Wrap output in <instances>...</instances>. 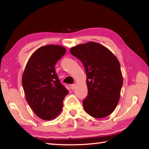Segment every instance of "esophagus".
Masks as SVG:
<instances>
[{
  "label": "esophagus",
  "instance_id": "1",
  "mask_svg": "<svg viewBox=\"0 0 149 149\" xmlns=\"http://www.w3.org/2000/svg\"><path fill=\"white\" fill-rule=\"evenodd\" d=\"M75 87H76V85L75 84H72L70 85V88H71L72 90H74L75 89Z\"/></svg>",
  "mask_w": 149,
  "mask_h": 149
}]
</instances>
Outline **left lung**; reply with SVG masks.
<instances>
[{
  "label": "left lung",
  "mask_w": 149,
  "mask_h": 149,
  "mask_svg": "<svg viewBox=\"0 0 149 149\" xmlns=\"http://www.w3.org/2000/svg\"><path fill=\"white\" fill-rule=\"evenodd\" d=\"M70 52L81 61L86 72L88 95L83 100L85 111L96 118L109 116L119 101L123 85L117 58L95 42L78 45Z\"/></svg>",
  "instance_id": "8db88e82"
}]
</instances>
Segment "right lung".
I'll return each mask as SVG.
<instances>
[{
	"instance_id": "obj_1",
	"label": "right lung",
	"mask_w": 149,
	"mask_h": 149,
	"mask_svg": "<svg viewBox=\"0 0 149 149\" xmlns=\"http://www.w3.org/2000/svg\"><path fill=\"white\" fill-rule=\"evenodd\" d=\"M66 52L60 45L39 48L27 62L22 76L26 100L37 116L50 120L58 115L68 91L60 82L55 64Z\"/></svg>"
}]
</instances>
